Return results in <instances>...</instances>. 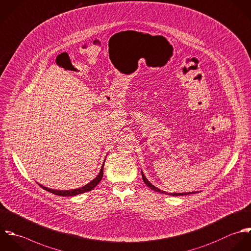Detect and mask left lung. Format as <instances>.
<instances>
[{
    "instance_id": "obj_1",
    "label": "left lung",
    "mask_w": 251,
    "mask_h": 251,
    "mask_svg": "<svg viewBox=\"0 0 251 251\" xmlns=\"http://www.w3.org/2000/svg\"><path fill=\"white\" fill-rule=\"evenodd\" d=\"M142 173V178H143V181H144V183L148 186V187H150L152 190H154V191H156V192H159V193H163V194H168V195H170V196H184V195H191V194H195L196 192H189V193H167V192H165V191H162V190H160V189H158L157 187H155L153 184H151L149 181H148V179L145 177V175L143 174V172H141Z\"/></svg>"
}]
</instances>
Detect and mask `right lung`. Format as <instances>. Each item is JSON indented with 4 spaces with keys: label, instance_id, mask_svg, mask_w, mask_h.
<instances>
[{
    "label": "right lung",
    "instance_id": "right-lung-1",
    "mask_svg": "<svg viewBox=\"0 0 251 251\" xmlns=\"http://www.w3.org/2000/svg\"><path fill=\"white\" fill-rule=\"evenodd\" d=\"M103 167H104V164H103V166H102L101 169H100L99 174L96 176L95 179H93L92 181H90L88 184H86L84 187L78 188V189H75V190L60 191V190H53V189L47 188V187H45V186H43V185H41V184H39V185H40L44 190H46V191H48V192H50V193H52V194H54V195H56V196H61V197L77 196V195H79V194H83V193H85V192H88V191L92 190V189L101 181V179H102V177H103Z\"/></svg>",
    "mask_w": 251,
    "mask_h": 251
}]
</instances>
